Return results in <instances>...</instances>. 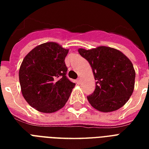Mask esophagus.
<instances>
[{
	"mask_svg": "<svg viewBox=\"0 0 149 149\" xmlns=\"http://www.w3.org/2000/svg\"><path fill=\"white\" fill-rule=\"evenodd\" d=\"M76 83L77 84H80L81 83V80H80V78H79V79H77V80H76Z\"/></svg>",
	"mask_w": 149,
	"mask_h": 149,
	"instance_id": "1",
	"label": "esophagus"
}]
</instances>
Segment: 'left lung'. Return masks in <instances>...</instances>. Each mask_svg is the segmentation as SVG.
Listing matches in <instances>:
<instances>
[{
    "instance_id": "8db88e82",
    "label": "left lung",
    "mask_w": 149,
    "mask_h": 149,
    "mask_svg": "<svg viewBox=\"0 0 149 149\" xmlns=\"http://www.w3.org/2000/svg\"><path fill=\"white\" fill-rule=\"evenodd\" d=\"M94 74L95 89L87 97L95 109L111 112L125 105L133 94L135 70L131 61L118 49L100 46L91 49L80 48Z\"/></svg>"
}]
</instances>
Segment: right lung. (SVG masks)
Segmentation results:
<instances>
[{"label": "right lung", "mask_w": 149, "mask_h": 149, "mask_svg": "<svg viewBox=\"0 0 149 149\" xmlns=\"http://www.w3.org/2000/svg\"><path fill=\"white\" fill-rule=\"evenodd\" d=\"M69 49L57 42L38 45L27 54L19 70L23 96L31 107L53 113L65 105L75 84L67 78Z\"/></svg>", "instance_id": "add662e5"}]
</instances>
